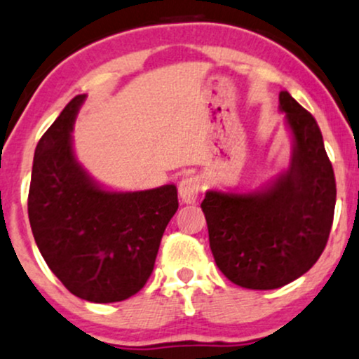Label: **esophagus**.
<instances>
[{
	"label": "esophagus",
	"instance_id": "obj_1",
	"mask_svg": "<svg viewBox=\"0 0 359 359\" xmlns=\"http://www.w3.org/2000/svg\"><path fill=\"white\" fill-rule=\"evenodd\" d=\"M178 191L184 203H194L200 194V180L196 176H187L180 181Z\"/></svg>",
	"mask_w": 359,
	"mask_h": 359
}]
</instances>
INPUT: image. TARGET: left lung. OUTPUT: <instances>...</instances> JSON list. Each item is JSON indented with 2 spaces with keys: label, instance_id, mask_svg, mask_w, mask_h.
I'll return each instance as SVG.
<instances>
[{
  "label": "left lung",
  "instance_id": "left-lung-1",
  "mask_svg": "<svg viewBox=\"0 0 359 359\" xmlns=\"http://www.w3.org/2000/svg\"><path fill=\"white\" fill-rule=\"evenodd\" d=\"M292 133L289 169L253 194L209 190L202 202L215 264L246 289H277L313 267L334 221L335 178L315 118L279 94Z\"/></svg>",
  "mask_w": 359,
  "mask_h": 359
}]
</instances>
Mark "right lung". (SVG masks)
Wrapping results in <instances>:
<instances>
[{"instance_id": "obj_1", "label": "right lung", "mask_w": 359, "mask_h": 359, "mask_svg": "<svg viewBox=\"0 0 359 359\" xmlns=\"http://www.w3.org/2000/svg\"><path fill=\"white\" fill-rule=\"evenodd\" d=\"M86 94L67 104L34 154L29 221L42 258L63 286L92 303L128 299L154 271L161 238L178 210L175 184L109 191L79 164L73 123Z\"/></svg>"}]
</instances>
